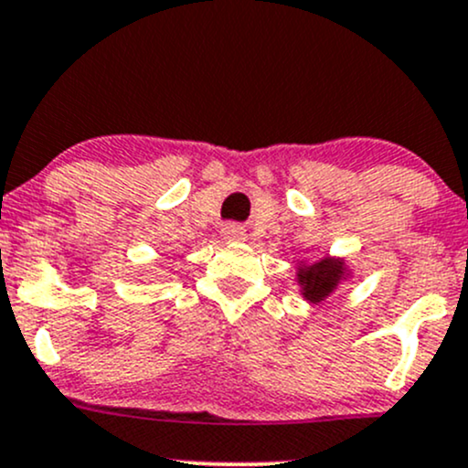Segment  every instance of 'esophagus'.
<instances>
[{
	"instance_id": "esophagus-1",
	"label": "esophagus",
	"mask_w": 468,
	"mask_h": 468,
	"mask_svg": "<svg viewBox=\"0 0 468 468\" xmlns=\"http://www.w3.org/2000/svg\"><path fill=\"white\" fill-rule=\"evenodd\" d=\"M223 239L225 240H243L245 239L243 228H239V225H225V228H223Z\"/></svg>"
}]
</instances>
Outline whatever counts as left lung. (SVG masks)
<instances>
[{"label": "left lung", "mask_w": 468, "mask_h": 468, "mask_svg": "<svg viewBox=\"0 0 468 468\" xmlns=\"http://www.w3.org/2000/svg\"><path fill=\"white\" fill-rule=\"evenodd\" d=\"M339 274L341 263H335V261H321L313 268L301 270L299 279L301 283H305V299L321 301L324 296H328L330 290L336 285V281H339Z\"/></svg>", "instance_id": "1"}]
</instances>
